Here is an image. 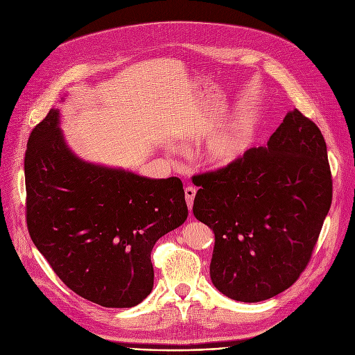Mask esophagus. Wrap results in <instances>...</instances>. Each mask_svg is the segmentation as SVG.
Returning <instances> with one entry per match:
<instances>
[{
  "mask_svg": "<svg viewBox=\"0 0 355 355\" xmlns=\"http://www.w3.org/2000/svg\"><path fill=\"white\" fill-rule=\"evenodd\" d=\"M196 193L197 190L194 187H191V185H189V187L184 189V194H185V201H187V206L191 211L193 209V202H194V197H196Z\"/></svg>",
  "mask_w": 355,
  "mask_h": 355,
  "instance_id": "esophagus-1",
  "label": "esophagus"
}]
</instances>
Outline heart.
<instances>
[{"mask_svg": "<svg viewBox=\"0 0 355 355\" xmlns=\"http://www.w3.org/2000/svg\"><path fill=\"white\" fill-rule=\"evenodd\" d=\"M253 141V128L246 121H239L226 132L211 138L202 151L206 164L213 168H227L243 158Z\"/></svg>", "mask_w": 355, "mask_h": 355, "instance_id": "heart-1", "label": "heart"}]
</instances>
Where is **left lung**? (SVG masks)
<instances>
[{
	"mask_svg": "<svg viewBox=\"0 0 355 355\" xmlns=\"http://www.w3.org/2000/svg\"><path fill=\"white\" fill-rule=\"evenodd\" d=\"M193 213L216 236L210 276L234 301L260 302L292 286L308 266L332 201L327 144L300 110L266 146L193 177Z\"/></svg>",
	"mask_w": 355,
	"mask_h": 355,
	"instance_id": "1",
	"label": "left lung"
}]
</instances>
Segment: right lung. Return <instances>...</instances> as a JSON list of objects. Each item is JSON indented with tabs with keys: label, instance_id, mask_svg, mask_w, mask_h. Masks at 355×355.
I'll return each instance as SVG.
<instances>
[{
	"label": "right lung",
	"instance_id": "1",
	"mask_svg": "<svg viewBox=\"0 0 355 355\" xmlns=\"http://www.w3.org/2000/svg\"><path fill=\"white\" fill-rule=\"evenodd\" d=\"M24 174L30 237L62 282L101 306L142 302L154 286V245L189 216L181 180L79 159L64 144L58 109L31 130Z\"/></svg>",
	"mask_w": 355,
	"mask_h": 355
}]
</instances>
